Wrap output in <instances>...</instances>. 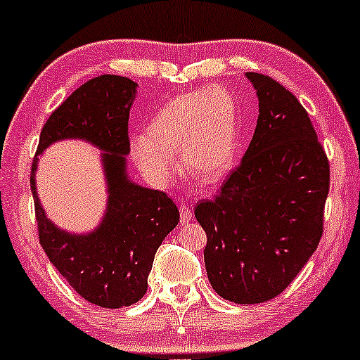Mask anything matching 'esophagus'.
Here are the masks:
<instances>
[{"mask_svg": "<svg viewBox=\"0 0 360 360\" xmlns=\"http://www.w3.org/2000/svg\"><path fill=\"white\" fill-rule=\"evenodd\" d=\"M179 208H180V218H181V221H184V223L191 221V208L188 207V205H186V203H180Z\"/></svg>", "mask_w": 360, "mask_h": 360, "instance_id": "1", "label": "esophagus"}]
</instances>
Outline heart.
I'll use <instances>...</instances> for the list:
<instances>
[{
	"instance_id": "heart-1",
	"label": "heart",
	"mask_w": 360,
	"mask_h": 360,
	"mask_svg": "<svg viewBox=\"0 0 360 360\" xmlns=\"http://www.w3.org/2000/svg\"><path fill=\"white\" fill-rule=\"evenodd\" d=\"M238 148V109L221 87L186 92L167 101L130 140V157L142 175L165 186L176 174L179 152L185 174L214 185L231 169Z\"/></svg>"
}]
</instances>
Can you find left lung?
<instances>
[{
  "mask_svg": "<svg viewBox=\"0 0 360 360\" xmlns=\"http://www.w3.org/2000/svg\"><path fill=\"white\" fill-rule=\"evenodd\" d=\"M246 77L259 101L253 139L214 200L195 207L210 284L236 304L273 300L304 268L323 236L330 181L301 102L269 76Z\"/></svg>",
  "mask_w": 360,
  "mask_h": 360,
  "instance_id": "left-lung-1",
  "label": "left lung"
}]
</instances>
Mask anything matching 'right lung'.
Returning a JSON list of instances; mask_svg holds the SVG:
<instances>
[{
    "instance_id": "1",
    "label": "right lung",
    "mask_w": 360,
    "mask_h": 360,
    "mask_svg": "<svg viewBox=\"0 0 360 360\" xmlns=\"http://www.w3.org/2000/svg\"><path fill=\"white\" fill-rule=\"evenodd\" d=\"M137 84L104 74L76 89L46 120L31 167L39 243L51 263L84 300L107 309L130 306L147 292L153 258L180 214L167 193L129 180V112ZM82 138L99 146L108 179V210L97 231L72 236L45 217L35 193L37 155L51 143Z\"/></svg>"
}]
</instances>
